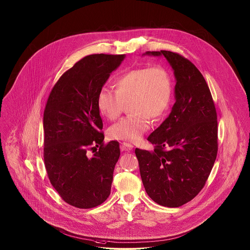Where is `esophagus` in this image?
<instances>
[{
	"label": "esophagus",
	"instance_id": "34e87169",
	"mask_svg": "<svg viewBox=\"0 0 250 250\" xmlns=\"http://www.w3.org/2000/svg\"><path fill=\"white\" fill-rule=\"evenodd\" d=\"M134 148L133 144L129 143H121V150L122 151H130Z\"/></svg>",
	"mask_w": 250,
	"mask_h": 250
}]
</instances>
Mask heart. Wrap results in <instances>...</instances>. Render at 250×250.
I'll list each match as a JSON object with an SVG mask.
<instances>
[{
  "label": "heart",
  "instance_id": "obj_1",
  "mask_svg": "<svg viewBox=\"0 0 250 250\" xmlns=\"http://www.w3.org/2000/svg\"><path fill=\"white\" fill-rule=\"evenodd\" d=\"M172 98V83L167 70L160 65L138 67L123 73L115 81V91L102 87L97 105L103 115L114 120L130 101V114L112 125L113 140L138 142L151 127V118L159 119L167 111Z\"/></svg>",
  "mask_w": 250,
  "mask_h": 250
}]
</instances>
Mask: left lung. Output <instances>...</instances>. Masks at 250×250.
<instances>
[{
  "mask_svg": "<svg viewBox=\"0 0 250 250\" xmlns=\"http://www.w3.org/2000/svg\"><path fill=\"white\" fill-rule=\"evenodd\" d=\"M164 56L176 79L175 103L167 118L147 139L153 151L137 148L144 188L159 205L176 208L205 186L217 154V116L210 88L196 66L170 51Z\"/></svg>",
  "mask_w": 250,
  "mask_h": 250,
  "instance_id": "1",
  "label": "left lung"
}]
</instances>
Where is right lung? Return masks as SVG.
<instances>
[{
    "label": "right lung",
    "instance_id": "obj_1",
    "mask_svg": "<svg viewBox=\"0 0 250 250\" xmlns=\"http://www.w3.org/2000/svg\"><path fill=\"white\" fill-rule=\"evenodd\" d=\"M124 59L125 55L84 57L59 79L44 109L48 177L61 197L80 209L101 205L110 193L120 149L116 141L103 142L97 95Z\"/></svg>",
    "mask_w": 250,
    "mask_h": 250
}]
</instances>
